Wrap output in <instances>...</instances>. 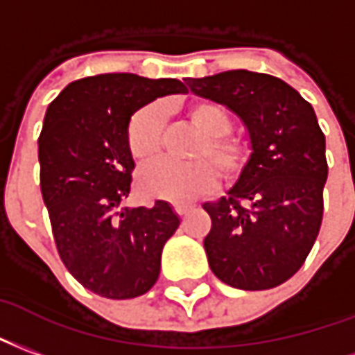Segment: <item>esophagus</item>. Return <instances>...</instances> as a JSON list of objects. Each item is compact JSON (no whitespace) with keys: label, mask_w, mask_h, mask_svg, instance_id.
<instances>
[{"label":"esophagus","mask_w":355,"mask_h":355,"mask_svg":"<svg viewBox=\"0 0 355 355\" xmlns=\"http://www.w3.org/2000/svg\"><path fill=\"white\" fill-rule=\"evenodd\" d=\"M175 214L180 217H185L189 214V209H191V206H174Z\"/></svg>","instance_id":"34e87169"}]
</instances>
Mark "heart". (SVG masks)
I'll list each match as a JSON object with an SVG mask.
<instances>
[{
  "label": "heart",
  "mask_w": 355,
  "mask_h": 355,
  "mask_svg": "<svg viewBox=\"0 0 355 355\" xmlns=\"http://www.w3.org/2000/svg\"><path fill=\"white\" fill-rule=\"evenodd\" d=\"M185 117L202 136L193 157L200 160L175 162L160 160L144 168L138 175V191L144 198L185 204L214 189L217 172L232 181L244 172L250 160V146L244 138L229 132V115L216 102L195 100L185 107ZM126 141L138 162L157 159L164 146V113L157 103L144 105L130 117Z\"/></svg>",
  "instance_id": "1"
}]
</instances>
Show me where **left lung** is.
Returning <instances> with one entry per match:
<instances>
[{
    "mask_svg": "<svg viewBox=\"0 0 355 355\" xmlns=\"http://www.w3.org/2000/svg\"><path fill=\"white\" fill-rule=\"evenodd\" d=\"M185 81L236 113L252 146L229 196L202 206L211 217L209 268L236 289L280 286L309 257L322 225L327 160L314 110L282 79L248 69Z\"/></svg>",
    "mask_w": 355,
    "mask_h": 355,
    "instance_id": "obj_1",
    "label": "left lung"
}]
</instances>
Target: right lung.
Wrapping results in <instances>:
<instances>
[{
    "label": "right lung",
    "mask_w": 355,
    "mask_h": 355,
    "mask_svg": "<svg viewBox=\"0 0 355 355\" xmlns=\"http://www.w3.org/2000/svg\"><path fill=\"white\" fill-rule=\"evenodd\" d=\"M187 92L178 79L102 73L69 83L49 103L40 141L41 195L62 263L105 299L147 293L180 217L164 200L123 208L134 159L130 117L160 96Z\"/></svg>",
    "instance_id": "right-lung-1"
}]
</instances>
